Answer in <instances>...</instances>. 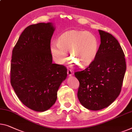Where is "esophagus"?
<instances>
[{"instance_id": "obj_1", "label": "esophagus", "mask_w": 132, "mask_h": 132, "mask_svg": "<svg viewBox=\"0 0 132 132\" xmlns=\"http://www.w3.org/2000/svg\"><path fill=\"white\" fill-rule=\"evenodd\" d=\"M68 75L69 76H71L73 75V71L70 69H68Z\"/></svg>"}]
</instances>
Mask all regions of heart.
Instances as JSON below:
<instances>
[{
	"mask_svg": "<svg viewBox=\"0 0 132 132\" xmlns=\"http://www.w3.org/2000/svg\"><path fill=\"white\" fill-rule=\"evenodd\" d=\"M99 43L95 35L90 32L70 30L63 33L57 43L52 42L50 50L53 59L62 64L68 59L67 51L69 50L70 58L81 68L91 64L97 56Z\"/></svg>",
	"mask_w": 132,
	"mask_h": 132,
	"instance_id": "b5f03b06",
	"label": "heart"
}]
</instances>
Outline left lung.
Returning <instances> with one entry per match:
<instances>
[{
  "label": "left lung",
  "mask_w": 132,
  "mask_h": 132,
  "mask_svg": "<svg viewBox=\"0 0 132 132\" xmlns=\"http://www.w3.org/2000/svg\"><path fill=\"white\" fill-rule=\"evenodd\" d=\"M101 44L93 62L75 73L79 82L78 98L86 109L100 110L115 101L121 92L126 70L125 54L111 34L98 30Z\"/></svg>",
  "instance_id": "left-lung-1"
}]
</instances>
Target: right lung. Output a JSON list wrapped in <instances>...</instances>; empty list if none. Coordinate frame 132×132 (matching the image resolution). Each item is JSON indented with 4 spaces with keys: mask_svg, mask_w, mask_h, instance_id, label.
<instances>
[{
    "mask_svg": "<svg viewBox=\"0 0 132 132\" xmlns=\"http://www.w3.org/2000/svg\"><path fill=\"white\" fill-rule=\"evenodd\" d=\"M52 22L31 25L23 30L12 50L11 84L25 106L39 112L53 105L59 86L67 77L65 66L52 63Z\"/></svg>",
    "mask_w": 132,
    "mask_h": 132,
    "instance_id": "add662e5",
    "label": "right lung"
}]
</instances>
